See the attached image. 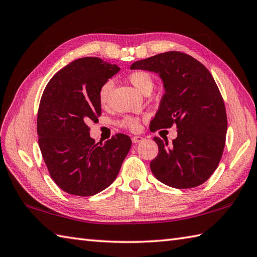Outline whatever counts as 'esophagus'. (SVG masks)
Returning <instances> with one entry per match:
<instances>
[{"instance_id": "34e87169", "label": "esophagus", "mask_w": 257, "mask_h": 257, "mask_svg": "<svg viewBox=\"0 0 257 257\" xmlns=\"http://www.w3.org/2000/svg\"><path fill=\"white\" fill-rule=\"evenodd\" d=\"M133 143L134 144H138V143H142L144 140V137H142V136H134V137L132 138Z\"/></svg>"}]
</instances>
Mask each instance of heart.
<instances>
[{
    "instance_id": "obj_1",
    "label": "heart",
    "mask_w": 257,
    "mask_h": 257,
    "mask_svg": "<svg viewBox=\"0 0 257 257\" xmlns=\"http://www.w3.org/2000/svg\"><path fill=\"white\" fill-rule=\"evenodd\" d=\"M129 81L132 82L134 87L138 90V91L145 93L148 90H153L154 88V80L150 77V74L145 71H134L129 74ZM111 90V82L107 81L102 84V87L99 90V102L100 104L104 105L108 102L109 93ZM119 124L123 128L127 129H137L138 128V119L134 117H124L119 121Z\"/></svg>"
}]
</instances>
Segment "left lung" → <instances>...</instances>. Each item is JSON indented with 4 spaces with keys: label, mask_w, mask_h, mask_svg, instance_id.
I'll use <instances>...</instances> for the list:
<instances>
[{
    "label": "left lung",
    "mask_w": 257,
    "mask_h": 257,
    "mask_svg": "<svg viewBox=\"0 0 257 257\" xmlns=\"http://www.w3.org/2000/svg\"><path fill=\"white\" fill-rule=\"evenodd\" d=\"M130 69L159 74L165 93L150 121V130L177 127V138L168 143L159 137L158 155L150 163L155 177L174 188H193L205 183L225 147L227 115L213 75L190 55L169 51L136 61Z\"/></svg>",
    "instance_id": "8db88e82"
}]
</instances>
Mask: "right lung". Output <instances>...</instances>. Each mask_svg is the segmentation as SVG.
Listing matches in <instances>:
<instances>
[{
    "label": "right lung",
    "mask_w": 257,
    "mask_h": 257,
    "mask_svg": "<svg viewBox=\"0 0 257 257\" xmlns=\"http://www.w3.org/2000/svg\"><path fill=\"white\" fill-rule=\"evenodd\" d=\"M120 70L99 58L74 60L45 87L38 111V136L51 178L65 193L92 196L111 185L132 147L127 135L104 144L90 137V120L101 114L99 90Z\"/></svg>",
    "instance_id": "1"
}]
</instances>
